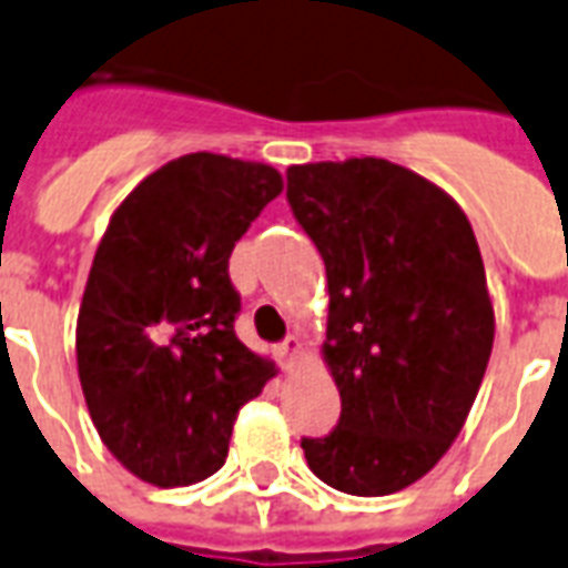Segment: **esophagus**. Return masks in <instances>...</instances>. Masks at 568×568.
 I'll use <instances>...</instances> for the list:
<instances>
[{"instance_id": "esophagus-1", "label": "esophagus", "mask_w": 568, "mask_h": 568, "mask_svg": "<svg viewBox=\"0 0 568 568\" xmlns=\"http://www.w3.org/2000/svg\"><path fill=\"white\" fill-rule=\"evenodd\" d=\"M298 355H302V341H298L296 334H290L287 341L278 346V362L284 364V367H290V364L296 362Z\"/></svg>"}]
</instances>
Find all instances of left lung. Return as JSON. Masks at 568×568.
I'll return each mask as SVG.
<instances>
[{
    "label": "left lung",
    "instance_id": "1",
    "mask_svg": "<svg viewBox=\"0 0 568 568\" xmlns=\"http://www.w3.org/2000/svg\"><path fill=\"white\" fill-rule=\"evenodd\" d=\"M287 201L328 278L323 355L341 420L302 438L332 489L379 498L442 459L495 341L471 222L415 171L364 156L287 169Z\"/></svg>",
    "mask_w": 568,
    "mask_h": 568
}]
</instances>
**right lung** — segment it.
<instances>
[{"label":"right lung","mask_w":568,"mask_h":568,"mask_svg":"<svg viewBox=\"0 0 568 568\" xmlns=\"http://www.w3.org/2000/svg\"><path fill=\"white\" fill-rule=\"evenodd\" d=\"M281 189L272 165L189 153L144 178L97 245L79 382L103 444L144 483L171 489L219 471L240 408L275 376L236 337L227 261Z\"/></svg>","instance_id":"add662e5"}]
</instances>
